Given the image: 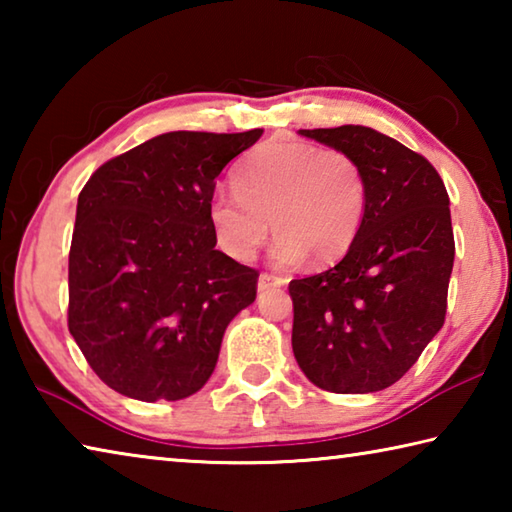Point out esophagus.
Instances as JSON below:
<instances>
[{
  "label": "esophagus",
  "mask_w": 512,
  "mask_h": 512,
  "mask_svg": "<svg viewBox=\"0 0 512 512\" xmlns=\"http://www.w3.org/2000/svg\"><path fill=\"white\" fill-rule=\"evenodd\" d=\"M282 284H284V277L273 275V273H262V275H259V280H257V289L266 291L271 287H282Z\"/></svg>",
  "instance_id": "34e87169"
}]
</instances>
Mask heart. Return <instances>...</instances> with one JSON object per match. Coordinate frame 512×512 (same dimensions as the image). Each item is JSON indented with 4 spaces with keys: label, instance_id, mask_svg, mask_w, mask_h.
Here are the masks:
<instances>
[{
    "label": "heart",
    "instance_id": "1",
    "mask_svg": "<svg viewBox=\"0 0 512 512\" xmlns=\"http://www.w3.org/2000/svg\"><path fill=\"white\" fill-rule=\"evenodd\" d=\"M232 183L235 194L210 201V221L219 246L239 262L264 244L268 221L277 235V262L293 264L305 255L334 262L348 253L366 216V173L341 149L268 142L239 164Z\"/></svg>",
    "mask_w": 512,
    "mask_h": 512
}]
</instances>
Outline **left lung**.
<instances>
[{
	"mask_svg": "<svg viewBox=\"0 0 512 512\" xmlns=\"http://www.w3.org/2000/svg\"><path fill=\"white\" fill-rule=\"evenodd\" d=\"M300 135L361 164L368 205L339 264L289 282L293 354L323 391H384L445 323L456 250L447 189L427 158L368 126Z\"/></svg>",
	"mask_w": 512,
	"mask_h": 512,
	"instance_id": "left-lung-1",
	"label": "left lung"
}]
</instances>
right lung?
<instances>
[{"label": "right lung", "instance_id": "right-lung-1", "mask_svg": "<svg viewBox=\"0 0 512 512\" xmlns=\"http://www.w3.org/2000/svg\"><path fill=\"white\" fill-rule=\"evenodd\" d=\"M262 133H164L101 164L81 189L67 325L112 391L173 402L210 379L259 277L214 248L210 201L225 164Z\"/></svg>", "mask_w": 512, "mask_h": 512}]
</instances>
